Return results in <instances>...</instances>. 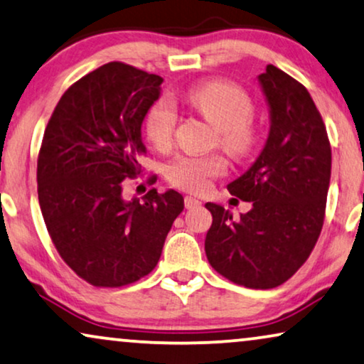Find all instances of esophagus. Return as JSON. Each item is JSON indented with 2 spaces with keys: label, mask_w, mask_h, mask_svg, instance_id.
Listing matches in <instances>:
<instances>
[{
  "label": "esophagus",
  "mask_w": 364,
  "mask_h": 364,
  "mask_svg": "<svg viewBox=\"0 0 364 364\" xmlns=\"http://www.w3.org/2000/svg\"><path fill=\"white\" fill-rule=\"evenodd\" d=\"M186 208H188V210H192V208H197V207H200L202 205V202L198 200V198H196V197H192V196H187L186 197Z\"/></svg>",
  "instance_id": "1"
}]
</instances>
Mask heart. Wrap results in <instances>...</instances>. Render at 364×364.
<instances>
[{"instance_id":"1","label":"heart","mask_w":364,"mask_h":364,"mask_svg":"<svg viewBox=\"0 0 364 364\" xmlns=\"http://www.w3.org/2000/svg\"><path fill=\"white\" fill-rule=\"evenodd\" d=\"M187 101L215 127V144L233 157H245L255 149L258 131L252 121L253 102L242 87L212 81L187 92ZM178 121L177 107L168 97H161L144 117V132L154 147L167 149L173 141ZM228 164L220 154L192 156L182 154L166 167V177L173 187L188 192H205L213 178L227 172Z\"/></svg>"}]
</instances>
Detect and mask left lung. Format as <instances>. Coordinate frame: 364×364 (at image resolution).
<instances>
[{
  "mask_svg": "<svg viewBox=\"0 0 364 364\" xmlns=\"http://www.w3.org/2000/svg\"><path fill=\"white\" fill-rule=\"evenodd\" d=\"M270 106V134L255 164L228 183L252 210L205 203L212 227L205 253L213 270L237 285L268 290L308 260L320 237L331 177L325 122L306 87L268 64L258 76Z\"/></svg>",
  "mask_w": 364,
  "mask_h": 364,
  "instance_id": "8db88e82",
  "label": "left lung"
}]
</instances>
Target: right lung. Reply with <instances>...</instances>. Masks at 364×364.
Returning a JSON list of instances; mask_svg holds the SVG:
<instances>
[{"instance_id":"add662e5","label":"right lung","mask_w":364,"mask_h":364,"mask_svg":"<svg viewBox=\"0 0 364 364\" xmlns=\"http://www.w3.org/2000/svg\"><path fill=\"white\" fill-rule=\"evenodd\" d=\"M162 81L129 64H104L63 94L44 131L36 173L44 223L66 265L92 287L149 275L183 210L176 191L122 196L124 181L141 173V126Z\"/></svg>"}]
</instances>
